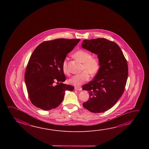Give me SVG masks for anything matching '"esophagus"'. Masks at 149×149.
Listing matches in <instances>:
<instances>
[{"mask_svg": "<svg viewBox=\"0 0 149 149\" xmlns=\"http://www.w3.org/2000/svg\"><path fill=\"white\" fill-rule=\"evenodd\" d=\"M75 89L76 90H79V91H81L82 89V88H81V87H75Z\"/></svg>", "mask_w": 149, "mask_h": 149, "instance_id": "esophagus-1", "label": "esophagus"}]
</instances>
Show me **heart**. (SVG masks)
Returning <instances> with one entry per match:
<instances>
[{
  "label": "heart",
  "mask_w": 149,
  "mask_h": 149,
  "mask_svg": "<svg viewBox=\"0 0 149 149\" xmlns=\"http://www.w3.org/2000/svg\"><path fill=\"white\" fill-rule=\"evenodd\" d=\"M75 59L83 63L82 72L72 76L69 79V83L73 85L79 86L88 81L90 77V73L91 75H95L99 71L100 63L99 60L95 57H91V54L88 51L79 50L75 52L73 54ZM62 68L64 73L68 74V72L67 68V58L64 60L62 63Z\"/></svg>",
  "instance_id": "b5f03b06"
}]
</instances>
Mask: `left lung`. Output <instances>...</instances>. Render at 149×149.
<instances>
[{
    "label": "left lung",
    "instance_id": "left-lung-1",
    "mask_svg": "<svg viewBox=\"0 0 149 149\" xmlns=\"http://www.w3.org/2000/svg\"><path fill=\"white\" fill-rule=\"evenodd\" d=\"M81 47L98 56L100 68L93 80L83 86L90 97L83 107L93 113L112 107L122 97L128 77V65L120 47L105 38L84 40Z\"/></svg>",
    "mask_w": 149,
    "mask_h": 149
}]
</instances>
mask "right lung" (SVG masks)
<instances>
[{
    "instance_id": "obj_1",
    "label": "right lung",
    "mask_w": 149,
    "mask_h": 149,
    "mask_svg": "<svg viewBox=\"0 0 149 149\" xmlns=\"http://www.w3.org/2000/svg\"><path fill=\"white\" fill-rule=\"evenodd\" d=\"M79 41L64 38L49 40L33 51L24 78L29 99L35 107L45 111L56 108L63 100L65 91L74 90L73 86L62 83L66 79L62 63ZM56 82L58 85L54 86Z\"/></svg>"
}]
</instances>
